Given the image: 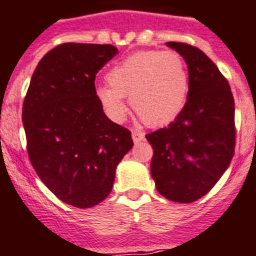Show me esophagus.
I'll list each match as a JSON object with an SVG mask.
<instances>
[{
	"mask_svg": "<svg viewBox=\"0 0 256 256\" xmlns=\"http://www.w3.org/2000/svg\"><path fill=\"white\" fill-rule=\"evenodd\" d=\"M132 141L134 142H141L144 138H145V134L141 132V130H132Z\"/></svg>",
	"mask_w": 256,
	"mask_h": 256,
	"instance_id": "1",
	"label": "esophagus"
}]
</instances>
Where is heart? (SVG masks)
I'll list each match as a JSON object with an SVG mask.
<instances>
[{
  "label": "heart",
  "instance_id": "heart-1",
  "mask_svg": "<svg viewBox=\"0 0 256 256\" xmlns=\"http://www.w3.org/2000/svg\"><path fill=\"white\" fill-rule=\"evenodd\" d=\"M110 86L98 87L96 95L111 118L126 114L124 98L150 126L176 120L189 92V71L184 56L176 50H140L115 64L107 74Z\"/></svg>",
  "mask_w": 256,
  "mask_h": 256
}]
</instances>
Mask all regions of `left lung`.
<instances>
[{
  "label": "left lung",
  "instance_id": "8db88e82",
  "mask_svg": "<svg viewBox=\"0 0 256 256\" xmlns=\"http://www.w3.org/2000/svg\"><path fill=\"white\" fill-rule=\"evenodd\" d=\"M184 56L188 99L166 128L146 134L153 148L150 172L157 190L176 202H193L214 188L235 152V102L228 80L202 50L166 42Z\"/></svg>",
  "mask_w": 256,
  "mask_h": 256
}]
</instances>
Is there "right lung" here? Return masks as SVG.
<instances>
[{"label": "right lung", "instance_id": "1", "mask_svg": "<svg viewBox=\"0 0 256 256\" xmlns=\"http://www.w3.org/2000/svg\"><path fill=\"white\" fill-rule=\"evenodd\" d=\"M118 50L64 42L38 62L22 104L26 150L46 186L66 204L103 202L115 169L132 148V132L103 112L95 78Z\"/></svg>", "mask_w": 256, "mask_h": 256}]
</instances>
